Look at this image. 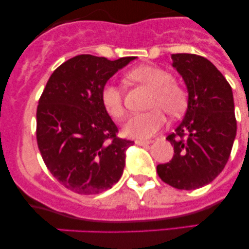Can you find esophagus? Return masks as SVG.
Segmentation results:
<instances>
[{
  "instance_id": "esophagus-1",
  "label": "esophagus",
  "mask_w": 249,
  "mask_h": 249,
  "mask_svg": "<svg viewBox=\"0 0 249 249\" xmlns=\"http://www.w3.org/2000/svg\"><path fill=\"white\" fill-rule=\"evenodd\" d=\"M137 145H139V146H145V145H148V144H151V142H152V141H144V139H137L136 142Z\"/></svg>"
}]
</instances>
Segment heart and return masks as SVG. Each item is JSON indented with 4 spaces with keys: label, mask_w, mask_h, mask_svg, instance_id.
Instances as JSON below:
<instances>
[{
    "label": "heart",
    "mask_w": 249,
    "mask_h": 249,
    "mask_svg": "<svg viewBox=\"0 0 249 249\" xmlns=\"http://www.w3.org/2000/svg\"><path fill=\"white\" fill-rule=\"evenodd\" d=\"M133 81L152 90L147 107L151 110L136 113L124 126V133L128 137L147 139L158 132L166 124V112L170 116H180L187 105L185 89L173 81L167 70L156 65H141L128 73ZM101 99L103 107L112 118L122 119L125 116L124 92L113 83H107L102 88Z\"/></svg>",
    "instance_id": "b5f03b06"
}]
</instances>
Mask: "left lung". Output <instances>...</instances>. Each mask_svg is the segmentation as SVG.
Listing matches in <instances>:
<instances>
[{
    "mask_svg": "<svg viewBox=\"0 0 249 249\" xmlns=\"http://www.w3.org/2000/svg\"><path fill=\"white\" fill-rule=\"evenodd\" d=\"M173 68L188 91L184 119L168 134L174 154L159 164L162 181L178 190H196L210 184L224 170L236 136L232 88L207 58L173 53Z\"/></svg>",
    "mask_w": 249,
    "mask_h": 249,
    "instance_id": "8db88e82",
    "label": "left lung"
}]
</instances>
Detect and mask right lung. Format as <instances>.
Returning a JSON list of instances; mask_svg holds the SVG:
<instances>
[{
  "label": "right lung",
  "instance_id": "right-lung-1",
  "mask_svg": "<svg viewBox=\"0 0 249 249\" xmlns=\"http://www.w3.org/2000/svg\"><path fill=\"white\" fill-rule=\"evenodd\" d=\"M134 57L78 55L59 65L38 101L36 138L48 170L68 190L98 194L121 179L133 142L103 107L102 88Z\"/></svg>",
  "mask_w": 249,
  "mask_h": 249
}]
</instances>
